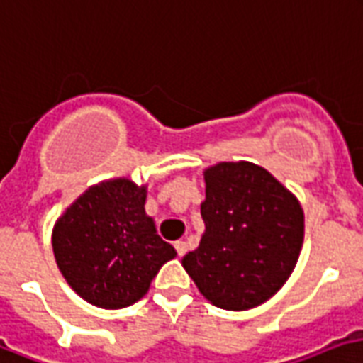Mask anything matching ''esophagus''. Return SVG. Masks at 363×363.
<instances>
[{
	"instance_id": "esophagus-1",
	"label": "esophagus",
	"mask_w": 363,
	"mask_h": 363,
	"mask_svg": "<svg viewBox=\"0 0 363 363\" xmlns=\"http://www.w3.org/2000/svg\"><path fill=\"white\" fill-rule=\"evenodd\" d=\"M174 247H176V250H178L179 258H182V256H184L185 252H187V243H185V241H178V243L174 245Z\"/></svg>"
}]
</instances>
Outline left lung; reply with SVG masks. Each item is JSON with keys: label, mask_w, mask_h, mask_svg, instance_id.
<instances>
[{"label": "left lung", "mask_w": 363, "mask_h": 363, "mask_svg": "<svg viewBox=\"0 0 363 363\" xmlns=\"http://www.w3.org/2000/svg\"><path fill=\"white\" fill-rule=\"evenodd\" d=\"M204 233L184 256L201 295L223 310H250L285 285L304 241L298 199L266 168L247 160L204 170Z\"/></svg>", "instance_id": "obj_1"}]
</instances>
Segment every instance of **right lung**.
<instances>
[{
    "label": "right lung",
    "instance_id": "right-lung-1",
    "mask_svg": "<svg viewBox=\"0 0 363 363\" xmlns=\"http://www.w3.org/2000/svg\"><path fill=\"white\" fill-rule=\"evenodd\" d=\"M147 185L130 178L91 185L53 225V255L62 277L89 304L126 308L145 296L176 249L145 214Z\"/></svg>",
    "mask_w": 363,
    "mask_h": 363
}]
</instances>
